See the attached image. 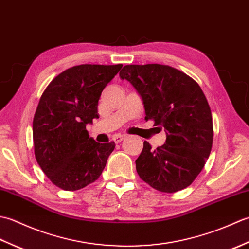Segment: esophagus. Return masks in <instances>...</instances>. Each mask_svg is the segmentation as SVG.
<instances>
[{
  "label": "esophagus",
  "instance_id": "1",
  "mask_svg": "<svg viewBox=\"0 0 249 249\" xmlns=\"http://www.w3.org/2000/svg\"><path fill=\"white\" fill-rule=\"evenodd\" d=\"M125 139V136L124 135H116L114 138H113V141L115 142V143H120V142L122 140Z\"/></svg>",
  "mask_w": 249,
  "mask_h": 249
}]
</instances>
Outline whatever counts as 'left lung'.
<instances>
[{
	"mask_svg": "<svg viewBox=\"0 0 249 249\" xmlns=\"http://www.w3.org/2000/svg\"><path fill=\"white\" fill-rule=\"evenodd\" d=\"M120 77L140 95L145 120L166 131V143L156 150L143 142L136 160L139 177L162 193L186 188L212 150V113L202 89L184 72L160 64L126 65Z\"/></svg>",
	"mask_w": 249,
	"mask_h": 249,
	"instance_id": "left-lung-1",
	"label": "left lung"
}]
</instances>
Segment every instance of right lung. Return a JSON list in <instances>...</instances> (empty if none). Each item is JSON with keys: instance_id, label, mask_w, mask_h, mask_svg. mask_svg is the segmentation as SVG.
Returning a JSON list of instances; mask_svg holds the SVG:
<instances>
[{"instance_id": "1", "label": "right lung", "mask_w": 249, "mask_h": 249, "mask_svg": "<svg viewBox=\"0 0 249 249\" xmlns=\"http://www.w3.org/2000/svg\"><path fill=\"white\" fill-rule=\"evenodd\" d=\"M122 66H73L41 95L33 120L35 157L61 189L78 190L96 181L114 150V142L99 143L89 137L87 125L98 119L100 94Z\"/></svg>"}]
</instances>
